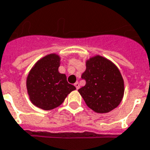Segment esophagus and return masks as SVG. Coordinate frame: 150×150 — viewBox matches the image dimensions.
Masks as SVG:
<instances>
[{"label": "esophagus", "instance_id": "1", "mask_svg": "<svg viewBox=\"0 0 150 150\" xmlns=\"http://www.w3.org/2000/svg\"><path fill=\"white\" fill-rule=\"evenodd\" d=\"M74 85H75V87L76 88V89H79V82H75Z\"/></svg>", "mask_w": 150, "mask_h": 150}]
</instances>
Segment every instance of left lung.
Masks as SVG:
<instances>
[{"label": "left lung", "mask_w": 150, "mask_h": 150, "mask_svg": "<svg viewBox=\"0 0 150 150\" xmlns=\"http://www.w3.org/2000/svg\"><path fill=\"white\" fill-rule=\"evenodd\" d=\"M86 84L78 90L86 105L93 111L103 114L117 107L123 97L122 75L111 61L97 55L86 61L81 75Z\"/></svg>", "instance_id": "left-lung-1"}]
</instances>
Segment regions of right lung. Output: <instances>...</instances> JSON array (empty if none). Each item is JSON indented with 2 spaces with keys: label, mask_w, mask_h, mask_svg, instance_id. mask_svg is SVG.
Segmentation results:
<instances>
[{
  "label": "right lung",
  "mask_w": 150,
  "mask_h": 150,
  "mask_svg": "<svg viewBox=\"0 0 150 150\" xmlns=\"http://www.w3.org/2000/svg\"><path fill=\"white\" fill-rule=\"evenodd\" d=\"M60 57L50 53L31 68L27 78L29 98L36 107L50 110L59 106L75 87L68 83L65 74L58 71Z\"/></svg>",
  "instance_id": "right-lung-1"
}]
</instances>
